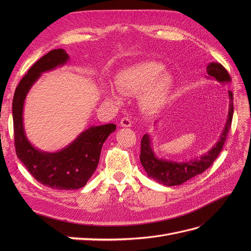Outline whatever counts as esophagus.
Returning <instances> with one entry per match:
<instances>
[{
  "label": "esophagus",
  "mask_w": 251,
  "mask_h": 251,
  "mask_svg": "<svg viewBox=\"0 0 251 251\" xmlns=\"http://www.w3.org/2000/svg\"><path fill=\"white\" fill-rule=\"evenodd\" d=\"M120 126L124 127H130L132 126V120L128 117H124L120 120Z\"/></svg>",
  "instance_id": "obj_1"
}]
</instances>
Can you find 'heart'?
Returning a JSON list of instances; mask_svg holds the SVG:
<instances>
[{
    "label": "heart",
    "instance_id": "1",
    "mask_svg": "<svg viewBox=\"0 0 251 251\" xmlns=\"http://www.w3.org/2000/svg\"><path fill=\"white\" fill-rule=\"evenodd\" d=\"M162 70L163 66L156 62L138 63L116 74L115 87L126 94H140L139 105L144 113H158L168 102L174 87L172 74ZM107 94L118 100L113 90H108Z\"/></svg>",
    "mask_w": 251,
    "mask_h": 251
}]
</instances>
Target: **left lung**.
Segmentation results:
<instances>
[{
	"label": "left lung",
	"instance_id": "8db88e82",
	"mask_svg": "<svg viewBox=\"0 0 251 251\" xmlns=\"http://www.w3.org/2000/svg\"><path fill=\"white\" fill-rule=\"evenodd\" d=\"M207 74L208 77L215 78L217 81L221 82L222 85H226V83H229L231 81L228 72L219 63H210L207 66ZM228 114H227L225 126L221 136H220V139L207 153L203 154L200 158H196L191 161L184 162L158 158L153 151V143H151L150 135L144 134L141 139L140 162L143 169L146 170L148 176L160 184L174 186L184 183L185 181L196 177L197 175H200L205 170H207L212 162L216 160L220 151H222L231 126L233 116V95L231 91H228Z\"/></svg>",
	"mask_w": 251,
	"mask_h": 251
}]
</instances>
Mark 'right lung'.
I'll use <instances>...</instances> for the list:
<instances>
[{
  "label": "right lung",
  "instance_id": "obj_1",
  "mask_svg": "<svg viewBox=\"0 0 251 251\" xmlns=\"http://www.w3.org/2000/svg\"><path fill=\"white\" fill-rule=\"evenodd\" d=\"M68 59L69 55L64 49L51 50L41 57L21 79L12 101L14 146L18 158L40 183L64 191L78 189L87 184L100 162L103 142L116 128L113 124L90 126L69 146L55 153L41 151L29 142L23 123V110L29 90L42 73L64 66Z\"/></svg>",
  "mask_w": 251,
  "mask_h": 251
}]
</instances>
